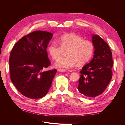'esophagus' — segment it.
Masks as SVG:
<instances>
[{
	"label": "esophagus",
	"mask_w": 125,
	"mask_h": 125,
	"mask_svg": "<svg viewBox=\"0 0 125 125\" xmlns=\"http://www.w3.org/2000/svg\"><path fill=\"white\" fill-rule=\"evenodd\" d=\"M57 71L59 72H65L66 71V69H58Z\"/></svg>",
	"instance_id": "esophagus-1"
}]
</instances>
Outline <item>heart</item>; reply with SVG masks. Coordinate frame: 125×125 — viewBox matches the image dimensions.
<instances>
[{
	"label": "heart",
	"mask_w": 125,
	"mask_h": 125,
	"mask_svg": "<svg viewBox=\"0 0 125 125\" xmlns=\"http://www.w3.org/2000/svg\"><path fill=\"white\" fill-rule=\"evenodd\" d=\"M60 46L55 42L48 45L47 51L52 58L56 60L66 50L67 56L59 58L55 63L57 67L69 69L75 64H82L88 61L92 56L94 46L91 42L85 40L80 36L73 33L65 34L58 40Z\"/></svg>",
	"instance_id": "b5f03b06"
}]
</instances>
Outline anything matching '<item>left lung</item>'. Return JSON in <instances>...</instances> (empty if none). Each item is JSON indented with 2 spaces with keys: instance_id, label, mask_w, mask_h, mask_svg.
<instances>
[{
  "instance_id": "8db88e82",
  "label": "left lung",
  "mask_w": 125,
  "mask_h": 125,
  "mask_svg": "<svg viewBox=\"0 0 125 125\" xmlns=\"http://www.w3.org/2000/svg\"><path fill=\"white\" fill-rule=\"evenodd\" d=\"M95 49L93 58L80 71L77 89L89 97L100 95L107 88L112 77V54L108 45L99 35L92 34Z\"/></svg>"
}]
</instances>
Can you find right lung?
<instances>
[{
    "instance_id": "right-lung-1",
    "label": "right lung",
    "mask_w": 125,
    "mask_h": 125,
    "mask_svg": "<svg viewBox=\"0 0 125 125\" xmlns=\"http://www.w3.org/2000/svg\"><path fill=\"white\" fill-rule=\"evenodd\" d=\"M53 34L36 31L25 35L14 45L10 52V78L22 95L37 99L46 95L57 70L43 71L50 65L46 51Z\"/></svg>"
}]
</instances>
